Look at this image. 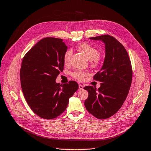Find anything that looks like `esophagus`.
Masks as SVG:
<instances>
[{
  "instance_id": "obj_1",
  "label": "esophagus",
  "mask_w": 151,
  "mask_h": 151,
  "mask_svg": "<svg viewBox=\"0 0 151 151\" xmlns=\"http://www.w3.org/2000/svg\"><path fill=\"white\" fill-rule=\"evenodd\" d=\"M83 88V85H81V84H79V89L80 90H82Z\"/></svg>"
}]
</instances>
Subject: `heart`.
Masks as SVG:
<instances>
[{"mask_svg": "<svg viewBox=\"0 0 151 151\" xmlns=\"http://www.w3.org/2000/svg\"><path fill=\"white\" fill-rule=\"evenodd\" d=\"M78 48L81 50L86 54L87 58L90 59V64L91 66L93 68H96L100 66L102 59L101 55L99 54L98 49L91 45H90L88 43L83 42L78 45ZM73 54V50L70 49L66 50L63 55V61L65 64H68L70 61L71 55ZM88 73L80 70H75L74 72L72 73V76L75 79L81 81L84 79L85 76H86Z\"/></svg>", "mask_w": 151, "mask_h": 151, "instance_id": "obj_1", "label": "heart"}]
</instances>
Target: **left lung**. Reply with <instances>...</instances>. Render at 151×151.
<instances>
[{"instance_id":"1","label":"left lung","mask_w":151,"mask_h":151,"mask_svg":"<svg viewBox=\"0 0 151 151\" xmlns=\"http://www.w3.org/2000/svg\"><path fill=\"white\" fill-rule=\"evenodd\" d=\"M89 38L104 43L106 56L101 70L93 76V80L101 81V87L83 88L88 92L84 104L90 114L105 119L117 113L126 100L132 81V64L127 50L113 36Z\"/></svg>"}]
</instances>
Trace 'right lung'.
I'll list each match as a JSON object with an SVG mask.
<instances>
[{"label":"right lung","instance_id":"1","mask_svg":"<svg viewBox=\"0 0 151 151\" xmlns=\"http://www.w3.org/2000/svg\"><path fill=\"white\" fill-rule=\"evenodd\" d=\"M67 49L63 39L46 37L37 42L23 59L21 88L30 108L42 118L52 119L61 114L78 88L75 81L64 85L55 82L63 71V55Z\"/></svg>","mask_w":151,"mask_h":151}]
</instances>
